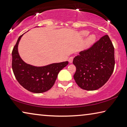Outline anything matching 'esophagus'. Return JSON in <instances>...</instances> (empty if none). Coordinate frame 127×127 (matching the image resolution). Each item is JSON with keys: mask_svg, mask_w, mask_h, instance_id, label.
I'll list each match as a JSON object with an SVG mask.
<instances>
[{"mask_svg": "<svg viewBox=\"0 0 127 127\" xmlns=\"http://www.w3.org/2000/svg\"><path fill=\"white\" fill-rule=\"evenodd\" d=\"M73 57H72V56H71V57H70L69 58L68 62H69L70 63H72V62H73Z\"/></svg>", "mask_w": 127, "mask_h": 127, "instance_id": "obj_1", "label": "esophagus"}]
</instances>
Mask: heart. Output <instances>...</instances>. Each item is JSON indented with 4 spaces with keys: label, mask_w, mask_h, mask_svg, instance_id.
Segmentation results:
<instances>
[{
    "label": "heart",
    "mask_w": 127,
    "mask_h": 127,
    "mask_svg": "<svg viewBox=\"0 0 127 127\" xmlns=\"http://www.w3.org/2000/svg\"><path fill=\"white\" fill-rule=\"evenodd\" d=\"M89 31H86V30H84V31H83L81 32V35H82V37H86L88 35ZM96 39V36L95 35L92 34V35H91L88 37V38L87 39L86 41V44L87 46L91 45L92 43H93L95 40Z\"/></svg>",
    "instance_id": "b5f03b06"
}]
</instances>
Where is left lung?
I'll use <instances>...</instances> for the list:
<instances>
[{"label": "left lung", "instance_id": "1", "mask_svg": "<svg viewBox=\"0 0 127 127\" xmlns=\"http://www.w3.org/2000/svg\"><path fill=\"white\" fill-rule=\"evenodd\" d=\"M76 68L73 77L79 87L94 91L104 86L115 67L114 47L108 35L103 36L87 50L73 59Z\"/></svg>", "mask_w": 127, "mask_h": 127}]
</instances>
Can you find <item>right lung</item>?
Segmentation results:
<instances>
[{"mask_svg": "<svg viewBox=\"0 0 127 127\" xmlns=\"http://www.w3.org/2000/svg\"><path fill=\"white\" fill-rule=\"evenodd\" d=\"M19 37L12 52V68L19 83L33 93H43L52 87L60 70L68 62L52 63L43 67H36L24 62L18 52V45L22 36Z\"/></svg>", "mask_w": 127, "mask_h": 127, "instance_id": "right-lung-1", "label": "right lung"}]
</instances>
